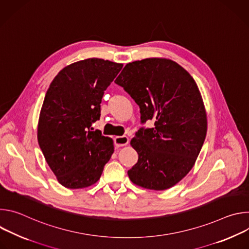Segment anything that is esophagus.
Instances as JSON below:
<instances>
[{"mask_svg": "<svg viewBox=\"0 0 249 249\" xmlns=\"http://www.w3.org/2000/svg\"><path fill=\"white\" fill-rule=\"evenodd\" d=\"M128 143H129V138L126 136H118L114 138V144L117 148L126 146L128 145Z\"/></svg>", "mask_w": 249, "mask_h": 249, "instance_id": "1", "label": "esophagus"}]
</instances>
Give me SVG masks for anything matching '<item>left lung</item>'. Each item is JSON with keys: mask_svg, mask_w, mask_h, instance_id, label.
<instances>
[{"mask_svg": "<svg viewBox=\"0 0 249 249\" xmlns=\"http://www.w3.org/2000/svg\"><path fill=\"white\" fill-rule=\"evenodd\" d=\"M115 84L139 105L142 127L131 146L137 163L128 170L133 183L151 190H165L191 170L207 134V115L198 87L177 63L148 58L127 64Z\"/></svg>", "mask_w": 249, "mask_h": 249, "instance_id": "1", "label": "left lung"}]
</instances>
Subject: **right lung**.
Returning <instances> with one entry per match:
<instances>
[{
    "label": "right lung",
    "mask_w": 249,
    "mask_h": 249,
    "mask_svg": "<svg viewBox=\"0 0 249 249\" xmlns=\"http://www.w3.org/2000/svg\"><path fill=\"white\" fill-rule=\"evenodd\" d=\"M123 65L90 58L65 67L46 92L37 128L43 156L60 184L79 189L94 184L114 152L113 141L92 131L104 90Z\"/></svg>",
    "instance_id": "right-lung-1"
}]
</instances>
